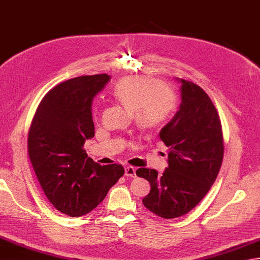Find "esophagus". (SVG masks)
<instances>
[{"mask_svg":"<svg viewBox=\"0 0 260 260\" xmlns=\"http://www.w3.org/2000/svg\"><path fill=\"white\" fill-rule=\"evenodd\" d=\"M124 175L128 177H136V168L132 166H126L124 168Z\"/></svg>","mask_w":260,"mask_h":260,"instance_id":"34e87169","label":"esophagus"}]
</instances>
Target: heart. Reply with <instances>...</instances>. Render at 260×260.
<instances>
[{"label":"heart","instance_id":"b5f03b06","mask_svg":"<svg viewBox=\"0 0 260 260\" xmlns=\"http://www.w3.org/2000/svg\"><path fill=\"white\" fill-rule=\"evenodd\" d=\"M113 95L134 111L136 122L145 130L155 129L166 122L176 104L172 89L149 76L120 79L113 88Z\"/></svg>","mask_w":260,"mask_h":260}]
</instances>
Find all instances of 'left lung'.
<instances>
[{
  "instance_id": "8db88e82",
  "label": "left lung",
  "mask_w": 260,
  "mask_h": 260,
  "mask_svg": "<svg viewBox=\"0 0 260 260\" xmlns=\"http://www.w3.org/2000/svg\"><path fill=\"white\" fill-rule=\"evenodd\" d=\"M181 83L179 110L159 132L168 147V167L162 174L145 167L136 172L151 186L142 203L164 219L186 214L202 201L215 182L224 152L221 121L209 95L193 82Z\"/></svg>"
}]
</instances>
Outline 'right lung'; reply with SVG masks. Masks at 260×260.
<instances>
[{
  "mask_svg": "<svg viewBox=\"0 0 260 260\" xmlns=\"http://www.w3.org/2000/svg\"><path fill=\"white\" fill-rule=\"evenodd\" d=\"M110 81L108 74L58 84L41 100L28 135L36 176L56 210L70 216L91 212L124 174L120 164L101 166L84 149L94 137L92 101Z\"/></svg>",
  "mask_w": 260,
  "mask_h": 260,
  "instance_id": "1",
  "label": "right lung"
}]
</instances>
